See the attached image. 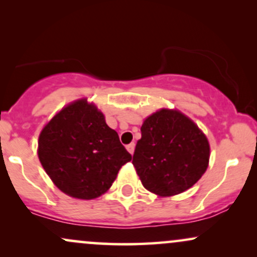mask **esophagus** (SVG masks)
<instances>
[{
	"instance_id": "obj_1",
	"label": "esophagus",
	"mask_w": 257,
	"mask_h": 257,
	"mask_svg": "<svg viewBox=\"0 0 257 257\" xmlns=\"http://www.w3.org/2000/svg\"><path fill=\"white\" fill-rule=\"evenodd\" d=\"M126 150H128V152L131 153V155H133V153H134V150H135V144L132 143V144H129V145H126Z\"/></svg>"
}]
</instances>
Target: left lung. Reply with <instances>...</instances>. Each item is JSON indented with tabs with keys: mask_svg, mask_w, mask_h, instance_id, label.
<instances>
[{
	"mask_svg": "<svg viewBox=\"0 0 257 257\" xmlns=\"http://www.w3.org/2000/svg\"><path fill=\"white\" fill-rule=\"evenodd\" d=\"M210 158L206 135L176 108H159L144 119L133 164L141 184L159 197L191 188L205 173Z\"/></svg>",
	"mask_w": 257,
	"mask_h": 257,
	"instance_id": "8db88e82",
	"label": "left lung"
}]
</instances>
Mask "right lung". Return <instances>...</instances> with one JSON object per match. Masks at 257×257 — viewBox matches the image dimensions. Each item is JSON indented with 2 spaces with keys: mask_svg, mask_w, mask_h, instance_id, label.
I'll use <instances>...</instances> for the list:
<instances>
[{
  "mask_svg": "<svg viewBox=\"0 0 257 257\" xmlns=\"http://www.w3.org/2000/svg\"><path fill=\"white\" fill-rule=\"evenodd\" d=\"M37 155L61 192L85 200L107 192L122 166L132 161L117 132L87 98L64 106L43 126Z\"/></svg>",
  "mask_w": 257,
  "mask_h": 257,
  "instance_id": "right-lung-1",
  "label": "right lung"
}]
</instances>
